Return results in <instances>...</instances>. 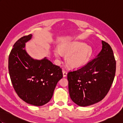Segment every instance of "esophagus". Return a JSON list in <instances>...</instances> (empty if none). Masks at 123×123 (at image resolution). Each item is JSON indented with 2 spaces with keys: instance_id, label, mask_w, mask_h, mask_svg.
I'll return each mask as SVG.
<instances>
[{
  "instance_id": "obj_1",
  "label": "esophagus",
  "mask_w": 123,
  "mask_h": 123,
  "mask_svg": "<svg viewBox=\"0 0 123 123\" xmlns=\"http://www.w3.org/2000/svg\"><path fill=\"white\" fill-rule=\"evenodd\" d=\"M62 72H63V77H67V72L66 71H65V70H63V71H62Z\"/></svg>"
}]
</instances>
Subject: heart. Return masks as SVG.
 I'll list each match as a JSON object with an SVG mask.
<instances>
[{
    "instance_id": "obj_1",
    "label": "heart",
    "mask_w": 123,
    "mask_h": 123,
    "mask_svg": "<svg viewBox=\"0 0 123 123\" xmlns=\"http://www.w3.org/2000/svg\"><path fill=\"white\" fill-rule=\"evenodd\" d=\"M92 54L91 47L77 41L63 43L60 44L59 49H54V55L57 59H61L62 54L67 55V63L73 69L85 66L89 61Z\"/></svg>"
}]
</instances>
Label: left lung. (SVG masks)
Returning <instances> with one entry per match:
<instances>
[{
    "label": "left lung",
    "mask_w": 123,
    "mask_h": 123,
    "mask_svg": "<svg viewBox=\"0 0 123 123\" xmlns=\"http://www.w3.org/2000/svg\"><path fill=\"white\" fill-rule=\"evenodd\" d=\"M102 49L92 59L68 74L70 98L79 106L93 105L104 98L110 89L116 72V61L111 46L102 41Z\"/></svg>",
    "instance_id": "obj_1"
}]
</instances>
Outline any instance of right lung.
<instances>
[{"mask_svg":"<svg viewBox=\"0 0 123 123\" xmlns=\"http://www.w3.org/2000/svg\"><path fill=\"white\" fill-rule=\"evenodd\" d=\"M32 34L16 42L8 59L11 81L18 96L31 105L41 106L51 100L57 83L63 77L62 69L46 59L32 58L24 49Z\"/></svg>","mask_w":123,"mask_h":123,"instance_id":"right-lung-1","label":"right lung"}]
</instances>
